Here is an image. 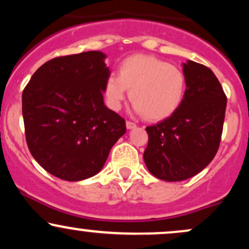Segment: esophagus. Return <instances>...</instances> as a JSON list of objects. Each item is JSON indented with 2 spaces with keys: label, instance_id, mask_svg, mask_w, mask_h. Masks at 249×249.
Instances as JSON below:
<instances>
[{
  "label": "esophagus",
  "instance_id": "obj_1",
  "mask_svg": "<svg viewBox=\"0 0 249 249\" xmlns=\"http://www.w3.org/2000/svg\"><path fill=\"white\" fill-rule=\"evenodd\" d=\"M136 126H137V125L134 124V123H132V122H126V127H127V130H132V128H134Z\"/></svg>",
  "mask_w": 249,
  "mask_h": 249
}]
</instances>
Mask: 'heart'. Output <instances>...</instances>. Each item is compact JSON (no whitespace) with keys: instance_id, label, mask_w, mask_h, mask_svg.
Listing matches in <instances>:
<instances>
[{"instance_id":"heart-1","label":"heart","mask_w":249,"mask_h":249,"mask_svg":"<svg viewBox=\"0 0 249 249\" xmlns=\"http://www.w3.org/2000/svg\"><path fill=\"white\" fill-rule=\"evenodd\" d=\"M130 91L133 110L151 121H161L178 111L186 95V76L176 65L151 55L128 56L119 63L118 76L108 75L104 97L111 110H121Z\"/></svg>"}]
</instances>
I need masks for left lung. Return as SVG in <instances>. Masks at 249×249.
<instances>
[{"mask_svg":"<svg viewBox=\"0 0 249 249\" xmlns=\"http://www.w3.org/2000/svg\"><path fill=\"white\" fill-rule=\"evenodd\" d=\"M186 95L174 115L147 126L144 161L151 174L181 181L201 172L218 152L227 98L213 71L193 61L182 64Z\"/></svg>","mask_w":249,"mask_h":249,"instance_id":"1","label":"left lung"}]
</instances>
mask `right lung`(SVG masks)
Instances as JSON below:
<instances>
[{"instance_id": "add662e5", "label": "right lung", "mask_w": 249, "mask_h": 249, "mask_svg": "<svg viewBox=\"0 0 249 249\" xmlns=\"http://www.w3.org/2000/svg\"><path fill=\"white\" fill-rule=\"evenodd\" d=\"M107 55L87 51L39 67L22 93L25 139L47 172L79 181L96 176L126 132L125 121L105 107Z\"/></svg>"}]
</instances>
